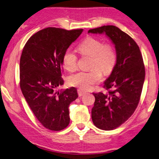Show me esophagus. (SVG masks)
<instances>
[{"mask_svg":"<svg viewBox=\"0 0 159 159\" xmlns=\"http://www.w3.org/2000/svg\"><path fill=\"white\" fill-rule=\"evenodd\" d=\"M77 93H78V95H79V97H82V96H83L85 93L84 91H82V89H78Z\"/></svg>","mask_w":159,"mask_h":159,"instance_id":"34e87169","label":"esophagus"}]
</instances>
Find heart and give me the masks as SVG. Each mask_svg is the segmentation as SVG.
Listing matches in <instances>:
<instances>
[{
  "label": "heart",
  "mask_w": 159,
  "mask_h": 159,
  "mask_svg": "<svg viewBox=\"0 0 159 159\" xmlns=\"http://www.w3.org/2000/svg\"><path fill=\"white\" fill-rule=\"evenodd\" d=\"M83 56H92L89 71H80L68 77L70 85L83 90H89L103 79V72L110 73L116 66L117 54L113 46L104 43L100 39L87 36L78 46ZM62 64L68 71H74L77 66V56L71 48H67L62 56ZM102 69L101 70L100 69Z\"/></svg>",
  "instance_id": "b5f03b06"
}]
</instances>
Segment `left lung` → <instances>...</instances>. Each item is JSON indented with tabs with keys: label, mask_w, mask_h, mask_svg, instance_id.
I'll list each match as a JSON object with an SVG mask.
<instances>
[{
	"label": "left lung",
	"mask_w": 159,
	"mask_h": 159,
	"mask_svg": "<svg viewBox=\"0 0 159 159\" xmlns=\"http://www.w3.org/2000/svg\"><path fill=\"white\" fill-rule=\"evenodd\" d=\"M88 33H105L115 45L116 66L103 85L108 92L93 93L95 102L92 110L94 125L112 130L123 124L138 106L145 78L144 62L137 43L116 26L92 29Z\"/></svg>",
	"instance_id": "left-lung-1"
}]
</instances>
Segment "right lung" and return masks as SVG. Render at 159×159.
Here are the masks:
<instances>
[{"mask_svg": "<svg viewBox=\"0 0 159 159\" xmlns=\"http://www.w3.org/2000/svg\"><path fill=\"white\" fill-rule=\"evenodd\" d=\"M83 32L48 27L27 41L20 63V84L31 110L46 128L60 131L70 123L69 106L78 97L75 87L59 91L62 56Z\"/></svg>", "mask_w": 159, "mask_h": 159, "instance_id": "obj_1", "label": "right lung"}]
</instances>
